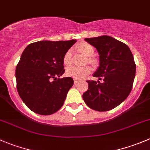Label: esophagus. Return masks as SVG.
<instances>
[{"instance_id": "34e87169", "label": "esophagus", "mask_w": 150, "mask_h": 150, "mask_svg": "<svg viewBox=\"0 0 150 150\" xmlns=\"http://www.w3.org/2000/svg\"><path fill=\"white\" fill-rule=\"evenodd\" d=\"M78 83V80H74V84H75V85H76L77 83Z\"/></svg>"}]
</instances>
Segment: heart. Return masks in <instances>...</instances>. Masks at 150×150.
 I'll use <instances>...</instances> for the list:
<instances>
[{"instance_id":"obj_1","label":"heart","mask_w":150,"mask_h":150,"mask_svg":"<svg viewBox=\"0 0 150 150\" xmlns=\"http://www.w3.org/2000/svg\"><path fill=\"white\" fill-rule=\"evenodd\" d=\"M78 48L82 51L86 56L90 57L93 54V48L90 44L82 43L78 46ZM72 50L69 49L66 51L63 57V62L65 65H69L72 63ZM88 61L92 62L93 60L89 59ZM91 72V68L89 67H70L66 70V75L68 77L74 78L75 80H82L86 78Z\"/></svg>"}]
</instances>
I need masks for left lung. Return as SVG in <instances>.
Masks as SVG:
<instances>
[{"instance_id":"1","label":"left lung","mask_w":150,"mask_h":150,"mask_svg":"<svg viewBox=\"0 0 150 150\" xmlns=\"http://www.w3.org/2000/svg\"><path fill=\"white\" fill-rule=\"evenodd\" d=\"M99 53V66L93 76L99 81H87L88 88L83 94L85 103L92 110H112L128 97L132 89L136 64L127 45L112 37L102 35L85 38Z\"/></svg>"}]
</instances>
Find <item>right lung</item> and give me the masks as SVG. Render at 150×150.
I'll return each mask as SVG.
<instances>
[{"mask_svg": "<svg viewBox=\"0 0 150 150\" xmlns=\"http://www.w3.org/2000/svg\"><path fill=\"white\" fill-rule=\"evenodd\" d=\"M76 41L40 40L24 50L15 75L19 96L30 110L48 115L62 107L73 79L57 78L64 73V54Z\"/></svg>", "mask_w": 150, "mask_h": 150, "instance_id": "obj_1", "label": "right lung"}]
</instances>
